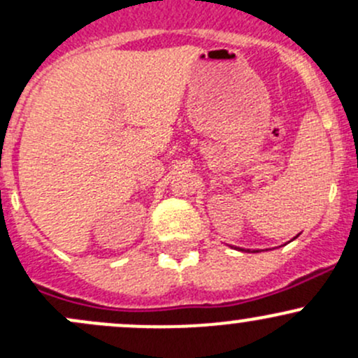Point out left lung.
Segmentation results:
<instances>
[{
  "mask_svg": "<svg viewBox=\"0 0 358 358\" xmlns=\"http://www.w3.org/2000/svg\"><path fill=\"white\" fill-rule=\"evenodd\" d=\"M297 236H299V234H297ZM297 236H296V238H297ZM296 238H294V239H296ZM290 241H292V239H290ZM241 251H243V250H241Z\"/></svg>",
  "mask_w": 358,
  "mask_h": 358,
  "instance_id": "8db88e82",
  "label": "left lung"
}]
</instances>
